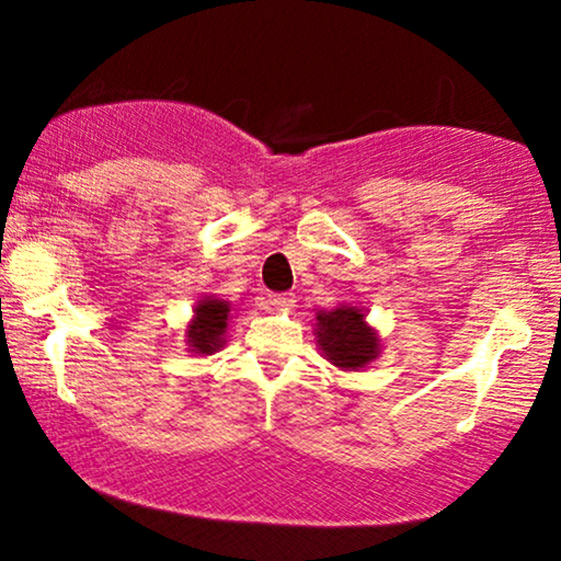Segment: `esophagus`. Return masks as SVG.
<instances>
[{
	"instance_id": "obj_1",
	"label": "esophagus",
	"mask_w": 561,
	"mask_h": 561,
	"mask_svg": "<svg viewBox=\"0 0 561 561\" xmlns=\"http://www.w3.org/2000/svg\"><path fill=\"white\" fill-rule=\"evenodd\" d=\"M267 304H271L275 311H290L294 309L296 298H294V294H273L271 298H267Z\"/></svg>"
}]
</instances>
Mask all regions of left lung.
Segmentation results:
<instances>
[{"label":"left lung","instance_id":"1","mask_svg":"<svg viewBox=\"0 0 561 561\" xmlns=\"http://www.w3.org/2000/svg\"><path fill=\"white\" fill-rule=\"evenodd\" d=\"M313 340L321 357L340 370H363L380 357L378 329L367 324L359 306L340 304L334 309H321L313 319Z\"/></svg>","mask_w":561,"mask_h":561}]
</instances>
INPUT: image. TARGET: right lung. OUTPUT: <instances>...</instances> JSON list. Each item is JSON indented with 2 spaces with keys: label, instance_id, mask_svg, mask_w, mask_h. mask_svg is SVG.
<instances>
[{
  "label": "right lung",
  "instance_id": "obj_1",
  "mask_svg": "<svg viewBox=\"0 0 561 561\" xmlns=\"http://www.w3.org/2000/svg\"><path fill=\"white\" fill-rule=\"evenodd\" d=\"M232 321V304L217 296H202L194 306V317L183 329L188 350L198 357L214 355L227 344V329Z\"/></svg>",
  "mask_w": 561,
  "mask_h": 561
}]
</instances>
